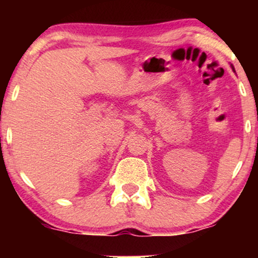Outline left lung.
Masks as SVG:
<instances>
[{
	"instance_id": "8db88e82",
	"label": "left lung",
	"mask_w": 258,
	"mask_h": 258,
	"mask_svg": "<svg viewBox=\"0 0 258 258\" xmlns=\"http://www.w3.org/2000/svg\"><path fill=\"white\" fill-rule=\"evenodd\" d=\"M230 67H232V69H233V72H235V70H234V67H233V65H230Z\"/></svg>"
}]
</instances>
